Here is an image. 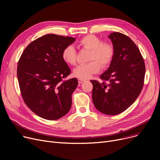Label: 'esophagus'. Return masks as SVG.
<instances>
[{
	"label": "esophagus",
	"instance_id": "1",
	"mask_svg": "<svg viewBox=\"0 0 160 160\" xmlns=\"http://www.w3.org/2000/svg\"><path fill=\"white\" fill-rule=\"evenodd\" d=\"M78 83H83V81H84V80H83V79H80V78H79V79L78 80Z\"/></svg>",
	"mask_w": 160,
	"mask_h": 160
}]
</instances>
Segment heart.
<instances>
[{"instance_id": "1", "label": "heart", "mask_w": 160, "mask_h": 160, "mask_svg": "<svg viewBox=\"0 0 160 160\" xmlns=\"http://www.w3.org/2000/svg\"><path fill=\"white\" fill-rule=\"evenodd\" d=\"M82 47L91 50L88 63L78 65L74 69V77L80 79L91 77L100 70V65L106 67L110 64L114 56V47L110 43H102L96 36L89 35L83 38L79 42ZM77 51L72 45L66 47L62 52V58L67 63L74 65L77 63Z\"/></svg>"}]
</instances>
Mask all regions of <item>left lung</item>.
<instances>
[{
  "instance_id": "8db88e82",
  "label": "left lung",
  "mask_w": 160,
  "mask_h": 160,
  "mask_svg": "<svg viewBox=\"0 0 160 160\" xmlns=\"http://www.w3.org/2000/svg\"><path fill=\"white\" fill-rule=\"evenodd\" d=\"M114 47L109 68L100 78L108 83L91 80L92 99L97 110L106 115L119 114L137 99L143 87L145 65L136 45L127 36L111 33Z\"/></svg>"
}]
</instances>
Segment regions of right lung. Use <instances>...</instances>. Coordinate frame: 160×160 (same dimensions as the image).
Wrapping results in <instances>:
<instances>
[{
  "instance_id": "1",
  "label": "right lung",
  "mask_w": 160,
  "mask_h": 160,
  "mask_svg": "<svg viewBox=\"0 0 160 160\" xmlns=\"http://www.w3.org/2000/svg\"><path fill=\"white\" fill-rule=\"evenodd\" d=\"M75 41L72 37L47 34L30 43L19 59L17 74L22 98L41 118L56 120L70 110L78 80L62 81L71 73L62 52Z\"/></svg>"
}]
</instances>
